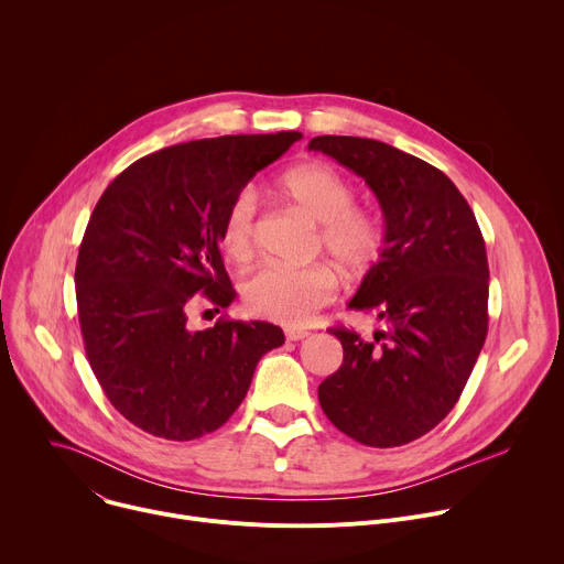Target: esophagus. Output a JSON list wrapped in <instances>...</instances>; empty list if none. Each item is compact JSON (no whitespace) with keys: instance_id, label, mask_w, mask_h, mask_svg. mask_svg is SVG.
<instances>
[{"instance_id":"obj_1","label":"esophagus","mask_w":564,"mask_h":564,"mask_svg":"<svg viewBox=\"0 0 564 564\" xmlns=\"http://www.w3.org/2000/svg\"><path fill=\"white\" fill-rule=\"evenodd\" d=\"M310 333L307 330H301V328H290V330H285V339L288 341H301V339H305Z\"/></svg>"}]
</instances>
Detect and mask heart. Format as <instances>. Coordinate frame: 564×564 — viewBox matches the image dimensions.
Instances as JSON below:
<instances>
[{"mask_svg": "<svg viewBox=\"0 0 564 564\" xmlns=\"http://www.w3.org/2000/svg\"><path fill=\"white\" fill-rule=\"evenodd\" d=\"M285 200L318 223V248L344 272L361 274L381 257L386 231L379 216L357 207V187L326 163H305L279 178ZM257 194L246 187L234 194L220 223V246L231 261H248L257 248ZM246 307L285 326H301L337 294V276L326 265L301 270L268 265L243 288Z\"/></svg>", "mask_w": 564, "mask_h": 564, "instance_id": "b5f03b06", "label": "heart"}]
</instances>
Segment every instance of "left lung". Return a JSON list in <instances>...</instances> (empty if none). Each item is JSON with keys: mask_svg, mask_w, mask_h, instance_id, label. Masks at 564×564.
<instances>
[{"mask_svg": "<svg viewBox=\"0 0 564 564\" xmlns=\"http://www.w3.org/2000/svg\"><path fill=\"white\" fill-rule=\"evenodd\" d=\"M375 192L386 240L348 307L375 312L383 330L335 326L344 364L318 386V404L348 437L375 448L409 444L457 404L489 330L485 238L453 181L379 140L316 135Z\"/></svg>", "mask_w": 564, "mask_h": 564, "instance_id": "8db88e82", "label": "left lung"}]
</instances>
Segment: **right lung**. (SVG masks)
Segmentation results:
<instances>
[{
  "mask_svg": "<svg viewBox=\"0 0 564 564\" xmlns=\"http://www.w3.org/2000/svg\"><path fill=\"white\" fill-rule=\"evenodd\" d=\"M296 140L279 131L165 147L100 196L75 263L79 328L107 399L144 433H214L246 399L259 359L285 341L265 321L223 316L192 333L187 310L234 301L218 250L225 209Z\"/></svg>",
  "mask_w": 564,
  "mask_h": 564,
  "instance_id": "add662e5",
  "label": "right lung"
}]
</instances>
